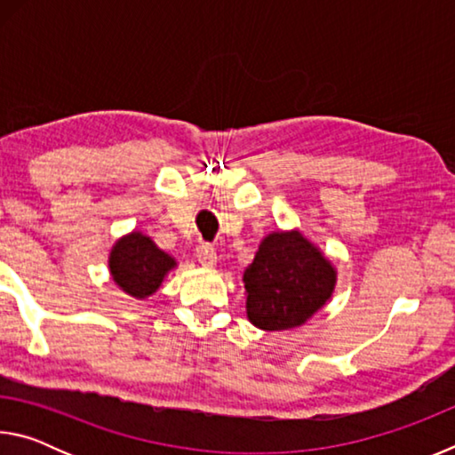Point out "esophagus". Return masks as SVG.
<instances>
[{"label":"esophagus","mask_w":455,"mask_h":455,"mask_svg":"<svg viewBox=\"0 0 455 455\" xmlns=\"http://www.w3.org/2000/svg\"><path fill=\"white\" fill-rule=\"evenodd\" d=\"M196 259L198 263L203 267H214L217 265V251H214V246L209 243H200L196 246Z\"/></svg>","instance_id":"obj_1"}]
</instances>
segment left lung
<instances>
[{
    "instance_id": "1",
    "label": "left lung",
    "mask_w": 455,
    "mask_h": 455,
    "mask_svg": "<svg viewBox=\"0 0 455 455\" xmlns=\"http://www.w3.org/2000/svg\"><path fill=\"white\" fill-rule=\"evenodd\" d=\"M246 315L265 331L303 325L327 303L335 268L299 230L271 233L243 275Z\"/></svg>"
}]
</instances>
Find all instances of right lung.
<instances>
[{"instance_id":"right-lung-1","label":"right lung","mask_w":455,"mask_h":455,"mask_svg":"<svg viewBox=\"0 0 455 455\" xmlns=\"http://www.w3.org/2000/svg\"><path fill=\"white\" fill-rule=\"evenodd\" d=\"M174 259L160 251L148 236H122L110 252V273L118 287L136 299L150 297L174 267Z\"/></svg>"}]
</instances>
